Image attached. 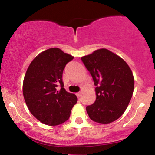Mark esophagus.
<instances>
[{
	"instance_id": "obj_1",
	"label": "esophagus",
	"mask_w": 155,
	"mask_h": 155,
	"mask_svg": "<svg viewBox=\"0 0 155 155\" xmlns=\"http://www.w3.org/2000/svg\"><path fill=\"white\" fill-rule=\"evenodd\" d=\"M76 95V96H77V97H81V92H77Z\"/></svg>"
}]
</instances>
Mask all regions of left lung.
<instances>
[{"label": "left lung", "mask_w": 155, "mask_h": 155, "mask_svg": "<svg viewBox=\"0 0 155 155\" xmlns=\"http://www.w3.org/2000/svg\"><path fill=\"white\" fill-rule=\"evenodd\" d=\"M96 87V100L86 107L89 117L108 124L123 114L134 89L133 73L123 59L106 49H97L81 58Z\"/></svg>", "instance_id": "1"}]
</instances>
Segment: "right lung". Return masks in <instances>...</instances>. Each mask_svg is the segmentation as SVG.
<instances>
[{"instance_id": "add662e5", "label": "right lung", "mask_w": 155, "mask_h": 155, "mask_svg": "<svg viewBox=\"0 0 155 155\" xmlns=\"http://www.w3.org/2000/svg\"><path fill=\"white\" fill-rule=\"evenodd\" d=\"M73 59L61 49L51 48L35 57L27 70L23 95L29 111L42 123L54 126L65 122L77 102V97L65 90L62 78Z\"/></svg>"}]
</instances>
